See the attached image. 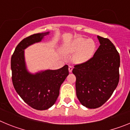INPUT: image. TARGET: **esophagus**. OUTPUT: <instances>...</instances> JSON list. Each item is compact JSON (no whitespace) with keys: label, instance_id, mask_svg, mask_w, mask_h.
Returning <instances> with one entry per match:
<instances>
[{"label":"esophagus","instance_id":"1","mask_svg":"<svg viewBox=\"0 0 130 130\" xmlns=\"http://www.w3.org/2000/svg\"><path fill=\"white\" fill-rule=\"evenodd\" d=\"M68 70H69V72H70V73H71V72H72V70H73V66H69Z\"/></svg>","mask_w":130,"mask_h":130}]
</instances>
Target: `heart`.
I'll return each instance as SVG.
<instances>
[{
	"mask_svg": "<svg viewBox=\"0 0 130 130\" xmlns=\"http://www.w3.org/2000/svg\"><path fill=\"white\" fill-rule=\"evenodd\" d=\"M96 49V45L94 40L79 37L66 47L64 51L67 53L75 52L73 57V61L75 63H83L94 56Z\"/></svg>",
	"mask_w": 130,
	"mask_h": 130,
	"instance_id": "obj_1",
	"label": "heart"
}]
</instances>
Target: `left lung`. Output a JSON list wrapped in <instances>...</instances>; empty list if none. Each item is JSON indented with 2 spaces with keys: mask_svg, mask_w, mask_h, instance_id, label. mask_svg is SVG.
I'll return each instance as SVG.
<instances>
[{
  "mask_svg": "<svg viewBox=\"0 0 130 130\" xmlns=\"http://www.w3.org/2000/svg\"><path fill=\"white\" fill-rule=\"evenodd\" d=\"M100 45L93 57L76 64V95L83 106L100 107L109 100L119 82L120 55L108 38L98 36Z\"/></svg>",
  "mask_w": 130,
  "mask_h": 130,
  "instance_id": "left-lung-1",
  "label": "left lung"
}]
</instances>
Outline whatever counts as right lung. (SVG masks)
<instances>
[{
	"mask_svg": "<svg viewBox=\"0 0 130 130\" xmlns=\"http://www.w3.org/2000/svg\"><path fill=\"white\" fill-rule=\"evenodd\" d=\"M49 32L31 35L17 45L11 58V79L17 93L33 109L45 110L55 104L59 95L60 87L68 75V66L61 68L32 74L27 71L24 50L34 43L42 41Z\"/></svg>",
	"mask_w": 130,
	"mask_h": 130,
	"instance_id": "obj_1",
	"label": "right lung"
}]
</instances>
